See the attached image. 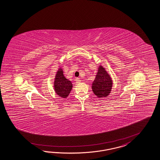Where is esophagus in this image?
Here are the masks:
<instances>
[{"mask_svg":"<svg viewBox=\"0 0 160 160\" xmlns=\"http://www.w3.org/2000/svg\"><path fill=\"white\" fill-rule=\"evenodd\" d=\"M76 83H80V82H81V80H80V78H76Z\"/></svg>","mask_w":160,"mask_h":160,"instance_id":"1","label":"esophagus"}]
</instances>
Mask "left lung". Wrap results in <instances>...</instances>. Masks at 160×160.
<instances>
[{
  "instance_id": "8db88e82",
  "label": "left lung",
  "mask_w": 160,
  "mask_h": 160,
  "mask_svg": "<svg viewBox=\"0 0 160 160\" xmlns=\"http://www.w3.org/2000/svg\"><path fill=\"white\" fill-rule=\"evenodd\" d=\"M112 87L111 78L104 68L100 66L95 80L92 82L93 92L99 98L107 97L111 92Z\"/></svg>"
}]
</instances>
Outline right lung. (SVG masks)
<instances>
[{
  "label": "right lung",
  "mask_w": 160,
  "mask_h": 160,
  "mask_svg": "<svg viewBox=\"0 0 160 160\" xmlns=\"http://www.w3.org/2000/svg\"><path fill=\"white\" fill-rule=\"evenodd\" d=\"M72 84L70 81L66 78L62 69H59L56 73L54 87L56 94L62 98H66L72 88Z\"/></svg>",
  "instance_id": "right-lung-1"
}]
</instances>
